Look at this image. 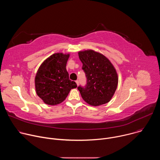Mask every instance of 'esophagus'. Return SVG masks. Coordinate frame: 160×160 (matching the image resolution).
<instances>
[{
  "label": "esophagus",
  "instance_id": "esophagus-1",
  "mask_svg": "<svg viewBox=\"0 0 160 160\" xmlns=\"http://www.w3.org/2000/svg\"><path fill=\"white\" fill-rule=\"evenodd\" d=\"M75 82H76L77 85H78V84H79V82H78V80H76V81H75Z\"/></svg>",
  "mask_w": 160,
  "mask_h": 160
}]
</instances>
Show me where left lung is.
Here are the masks:
<instances>
[{
  "label": "left lung",
  "mask_w": 160,
  "mask_h": 160,
  "mask_svg": "<svg viewBox=\"0 0 160 160\" xmlns=\"http://www.w3.org/2000/svg\"><path fill=\"white\" fill-rule=\"evenodd\" d=\"M78 56L87 78L85 86L77 87L83 99L94 106L108 102L118 82L113 65L104 55L92 50L80 51Z\"/></svg>",
  "instance_id": "left-lung-1"
}]
</instances>
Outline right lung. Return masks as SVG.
<instances>
[{
	"instance_id": "obj_1",
	"label": "right lung",
	"mask_w": 160,
	"mask_h": 160,
	"mask_svg": "<svg viewBox=\"0 0 160 160\" xmlns=\"http://www.w3.org/2000/svg\"><path fill=\"white\" fill-rule=\"evenodd\" d=\"M70 54L56 53L45 59L37 71L35 84L36 92L49 105L62 102L71 89L77 87L69 78L66 66Z\"/></svg>"
}]
</instances>
